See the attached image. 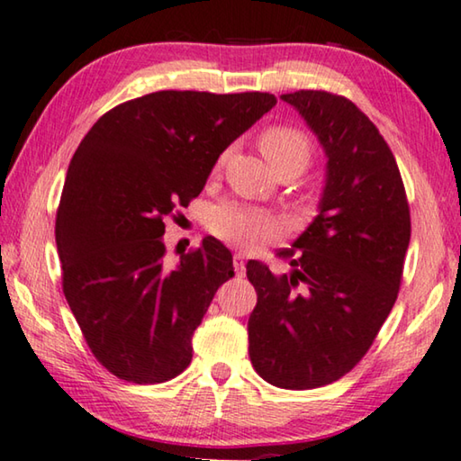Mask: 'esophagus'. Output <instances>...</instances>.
Instances as JSON below:
<instances>
[{
	"label": "esophagus",
	"mask_w": 461,
	"mask_h": 461,
	"mask_svg": "<svg viewBox=\"0 0 461 461\" xmlns=\"http://www.w3.org/2000/svg\"><path fill=\"white\" fill-rule=\"evenodd\" d=\"M232 266H235V272L239 276L245 275V256H243V253H235V256H232Z\"/></svg>",
	"instance_id": "34e87169"
}]
</instances>
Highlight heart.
<instances>
[{
    "label": "heart",
    "mask_w": 461,
    "mask_h": 461,
    "mask_svg": "<svg viewBox=\"0 0 461 461\" xmlns=\"http://www.w3.org/2000/svg\"><path fill=\"white\" fill-rule=\"evenodd\" d=\"M259 149L272 168L302 172L312 159L310 137L293 126H270L259 135ZM208 229L222 241L253 249L266 245L283 232V224L276 216L258 205L243 202H222L214 205L208 214Z\"/></svg>",
    "instance_id": "heart-1"
}]
</instances>
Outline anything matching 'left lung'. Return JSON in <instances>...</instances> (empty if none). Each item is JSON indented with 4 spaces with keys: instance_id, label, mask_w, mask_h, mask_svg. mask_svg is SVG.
<instances>
[{
    "instance_id": "1",
    "label": "left lung",
    "mask_w": 461,
    "mask_h": 461,
    "mask_svg": "<svg viewBox=\"0 0 461 461\" xmlns=\"http://www.w3.org/2000/svg\"><path fill=\"white\" fill-rule=\"evenodd\" d=\"M318 137L326 181L318 216L278 258L289 275L247 262L256 286L249 357L266 383L303 391L345 376L395 305L410 245V205L393 151L370 118L326 91L280 95Z\"/></svg>"
}]
</instances>
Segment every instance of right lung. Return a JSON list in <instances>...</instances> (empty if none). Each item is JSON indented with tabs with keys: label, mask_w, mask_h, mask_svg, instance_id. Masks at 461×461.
Wrapping results in <instances>:
<instances>
[{
	"label": "right lung",
	"mask_w": 461,
	"mask_h": 461,
	"mask_svg": "<svg viewBox=\"0 0 461 461\" xmlns=\"http://www.w3.org/2000/svg\"><path fill=\"white\" fill-rule=\"evenodd\" d=\"M276 105L270 93L158 91L116 105L70 159L56 216L62 289L97 362L137 384L175 378L218 286L214 237L166 268L164 218L189 205L220 153Z\"/></svg>",
	"instance_id": "1"
}]
</instances>
